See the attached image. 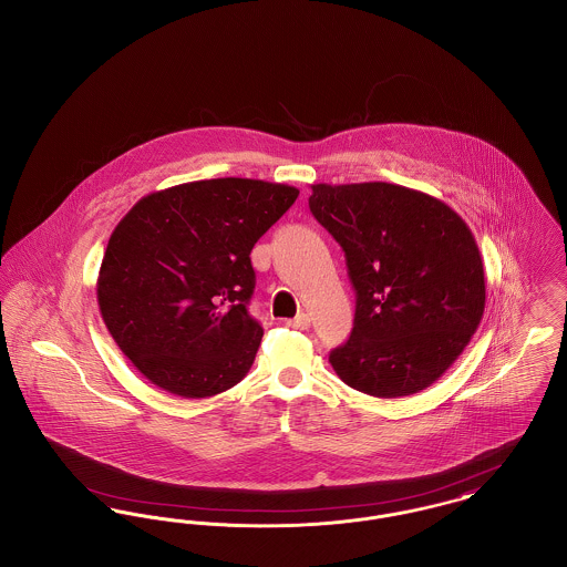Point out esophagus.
<instances>
[{
    "mask_svg": "<svg viewBox=\"0 0 567 567\" xmlns=\"http://www.w3.org/2000/svg\"><path fill=\"white\" fill-rule=\"evenodd\" d=\"M287 326H289V328H293V330H301V332H303V330H308V328H310V317L301 312V315H298L296 319L287 321Z\"/></svg>",
    "mask_w": 567,
    "mask_h": 567,
    "instance_id": "34e87169",
    "label": "esophagus"
}]
</instances>
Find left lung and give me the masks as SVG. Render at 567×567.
Listing matches in <instances>:
<instances>
[{"label":"left lung","mask_w":567,"mask_h":567,"mask_svg":"<svg viewBox=\"0 0 567 567\" xmlns=\"http://www.w3.org/2000/svg\"><path fill=\"white\" fill-rule=\"evenodd\" d=\"M312 216L342 246L355 323L330 364L353 390L400 399L431 388L465 351L486 306L484 264L441 199L388 184H312Z\"/></svg>","instance_id":"8db88e82"}]
</instances>
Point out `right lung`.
<instances>
[{"label":"right lung","mask_w":567,"mask_h":567,"mask_svg":"<svg viewBox=\"0 0 567 567\" xmlns=\"http://www.w3.org/2000/svg\"><path fill=\"white\" fill-rule=\"evenodd\" d=\"M298 188L248 177L177 184L136 200L109 237L96 296L122 353L154 385L209 399L252 367L250 250Z\"/></svg>","instance_id":"obj_1"}]
</instances>
